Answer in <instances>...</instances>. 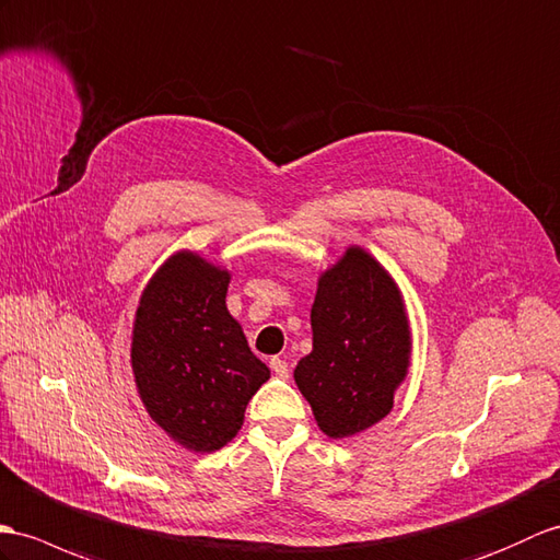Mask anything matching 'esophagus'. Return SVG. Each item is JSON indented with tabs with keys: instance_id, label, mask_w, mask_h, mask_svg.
<instances>
[{
	"instance_id": "1",
	"label": "esophagus",
	"mask_w": 560,
	"mask_h": 560,
	"mask_svg": "<svg viewBox=\"0 0 560 560\" xmlns=\"http://www.w3.org/2000/svg\"><path fill=\"white\" fill-rule=\"evenodd\" d=\"M269 368H271V372H275L277 376H281V380H285V376H289V362L281 360V358H271L269 360Z\"/></svg>"
}]
</instances>
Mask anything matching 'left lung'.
I'll list each match as a JSON object with an SVG mask.
<instances>
[{
    "label": "left lung",
    "instance_id": "8db88e82",
    "mask_svg": "<svg viewBox=\"0 0 560 560\" xmlns=\"http://www.w3.org/2000/svg\"><path fill=\"white\" fill-rule=\"evenodd\" d=\"M312 353L295 384L331 439L365 432L394 408L410 365V327L388 271L362 248H348L319 277L310 312Z\"/></svg>",
    "mask_w": 560,
    "mask_h": 560
}]
</instances>
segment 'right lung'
I'll use <instances>...</instances> for the list:
<instances>
[{
  "instance_id": "obj_1",
  "label": "right lung",
  "mask_w": 560,
  "mask_h": 560,
  "mask_svg": "<svg viewBox=\"0 0 560 560\" xmlns=\"http://www.w3.org/2000/svg\"><path fill=\"white\" fill-rule=\"evenodd\" d=\"M229 281L226 269L176 253L142 291L133 324L138 394L168 436L198 453L238 434L245 406L269 380L229 315Z\"/></svg>"
}]
</instances>
